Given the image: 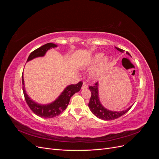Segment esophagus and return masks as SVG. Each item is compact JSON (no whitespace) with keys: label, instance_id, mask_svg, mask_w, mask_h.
<instances>
[{"label":"esophagus","instance_id":"esophagus-1","mask_svg":"<svg viewBox=\"0 0 159 159\" xmlns=\"http://www.w3.org/2000/svg\"><path fill=\"white\" fill-rule=\"evenodd\" d=\"M88 88V86L87 84L84 82V84H83V85H82V87H81V89H87Z\"/></svg>","mask_w":159,"mask_h":159}]
</instances>
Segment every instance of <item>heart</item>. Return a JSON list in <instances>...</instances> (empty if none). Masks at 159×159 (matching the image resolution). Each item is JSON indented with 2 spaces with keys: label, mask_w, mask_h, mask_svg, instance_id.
<instances>
[{
  "label": "heart",
  "mask_w": 159,
  "mask_h": 159,
  "mask_svg": "<svg viewBox=\"0 0 159 159\" xmlns=\"http://www.w3.org/2000/svg\"><path fill=\"white\" fill-rule=\"evenodd\" d=\"M103 54H95L93 57L90 63L91 67H95L98 64H99V62L101 61L100 64L91 73V78L95 80L98 78L100 75H102L103 73V71L106 68L107 65V58H103Z\"/></svg>",
  "instance_id": "1"
}]
</instances>
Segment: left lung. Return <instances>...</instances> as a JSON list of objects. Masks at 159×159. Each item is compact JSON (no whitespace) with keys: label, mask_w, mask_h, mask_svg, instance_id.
<instances>
[{"label":"left lung","mask_w":159,"mask_h":159,"mask_svg":"<svg viewBox=\"0 0 159 159\" xmlns=\"http://www.w3.org/2000/svg\"><path fill=\"white\" fill-rule=\"evenodd\" d=\"M115 48L122 53L124 52V50L121 48H119L117 47H115ZM127 54L130 55L128 52H127ZM89 89H90L91 93L90 100L88 104L89 107L93 114H94L96 117H98L99 119H102L103 120H107V121L116 119L122 116L124 114H125L132 107L131 106L126 110L119 112L111 111L107 110L102 106V105L99 102L98 96V82L95 83L92 85H89Z\"/></svg>","instance_id":"8db88e82"}]
</instances>
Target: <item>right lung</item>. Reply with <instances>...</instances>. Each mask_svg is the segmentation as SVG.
<instances>
[{
  "label": "right lung",
  "mask_w": 159,
  "mask_h": 159,
  "mask_svg": "<svg viewBox=\"0 0 159 159\" xmlns=\"http://www.w3.org/2000/svg\"><path fill=\"white\" fill-rule=\"evenodd\" d=\"M56 46H57L56 44H52V43H48V44L38 48L36 50H34L32 52H31V54H30L29 57H28L27 61L31 60L34 58H35L36 57L44 56L46 52L49 49ZM22 81L23 93L24 95H25L26 102L28 104V107L30 108V109L34 112V113H35L38 116L44 118L54 117L63 112L66 109L68 105L69 104L71 96L75 93L78 92L83 84L82 81H80V82H78L77 84H72L68 86L55 102L48 105H42L34 102L26 94V91L25 89L23 74L22 75Z\"/></svg>",
  "instance_id": "right-lung-1"
}]
</instances>
